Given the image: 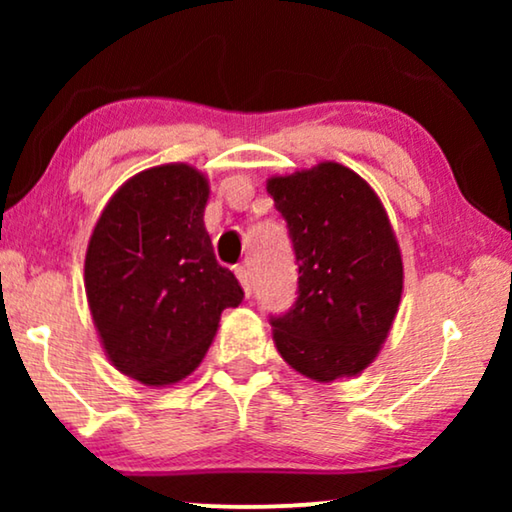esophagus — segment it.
Returning a JSON list of instances; mask_svg holds the SVG:
<instances>
[{"mask_svg":"<svg viewBox=\"0 0 512 512\" xmlns=\"http://www.w3.org/2000/svg\"><path fill=\"white\" fill-rule=\"evenodd\" d=\"M235 275H237V279H240L244 296L249 298L251 296V272H249V268H244V265H240V268H235Z\"/></svg>","mask_w":512,"mask_h":512,"instance_id":"obj_1","label":"esophagus"}]
</instances>
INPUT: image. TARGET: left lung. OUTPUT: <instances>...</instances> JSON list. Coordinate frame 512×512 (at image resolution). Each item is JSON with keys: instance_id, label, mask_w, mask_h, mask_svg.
Returning a JSON list of instances; mask_svg holds the SVG:
<instances>
[{"instance_id": "left-lung-1", "label": "left lung", "mask_w": 512, "mask_h": 512, "mask_svg": "<svg viewBox=\"0 0 512 512\" xmlns=\"http://www.w3.org/2000/svg\"><path fill=\"white\" fill-rule=\"evenodd\" d=\"M289 226L298 298L272 340L296 373L333 382L366 370L403 293V258L377 193L349 167L324 163L268 179Z\"/></svg>"}]
</instances>
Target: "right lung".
<instances>
[{"label":"right lung","instance_id":"1","mask_svg":"<svg viewBox=\"0 0 512 512\" xmlns=\"http://www.w3.org/2000/svg\"><path fill=\"white\" fill-rule=\"evenodd\" d=\"M209 181L156 165L111 195L86 251V296L104 354L146 387H167L205 359L221 312L242 303L205 228Z\"/></svg>","mask_w":512,"mask_h":512}]
</instances>
